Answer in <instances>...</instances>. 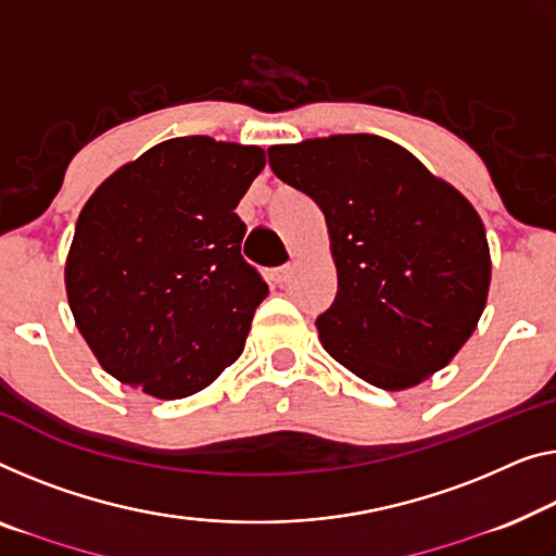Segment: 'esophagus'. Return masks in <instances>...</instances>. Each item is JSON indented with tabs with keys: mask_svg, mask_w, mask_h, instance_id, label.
Masks as SVG:
<instances>
[{
	"mask_svg": "<svg viewBox=\"0 0 556 556\" xmlns=\"http://www.w3.org/2000/svg\"><path fill=\"white\" fill-rule=\"evenodd\" d=\"M292 275H294L292 264H285V267L275 269V281H277V285H287V281L292 279Z\"/></svg>",
	"mask_w": 556,
	"mask_h": 556,
	"instance_id": "esophagus-1",
	"label": "esophagus"
}]
</instances>
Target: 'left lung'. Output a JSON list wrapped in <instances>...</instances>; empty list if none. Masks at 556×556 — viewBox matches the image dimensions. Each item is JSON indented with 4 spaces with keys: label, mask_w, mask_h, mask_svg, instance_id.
<instances>
[{
    "label": "left lung",
    "mask_w": 556,
    "mask_h": 556,
    "mask_svg": "<svg viewBox=\"0 0 556 556\" xmlns=\"http://www.w3.org/2000/svg\"><path fill=\"white\" fill-rule=\"evenodd\" d=\"M269 167L325 212L337 296L317 317L339 364L407 389L475 331L492 262L479 214L407 149L375 135L269 147Z\"/></svg>",
    "instance_id": "1"
}]
</instances>
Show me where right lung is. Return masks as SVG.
<instances>
[{
	"mask_svg": "<svg viewBox=\"0 0 556 556\" xmlns=\"http://www.w3.org/2000/svg\"><path fill=\"white\" fill-rule=\"evenodd\" d=\"M264 149L177 137L102 181L66 256V296L102 367L156 400L212 384L244 350L269 287L235 212Z\"/></svg>",
	"mask_w": 556,
	"mask_h": 556,
	"instance_id": "1",
	"label": "right lung"
}]
</instances>
